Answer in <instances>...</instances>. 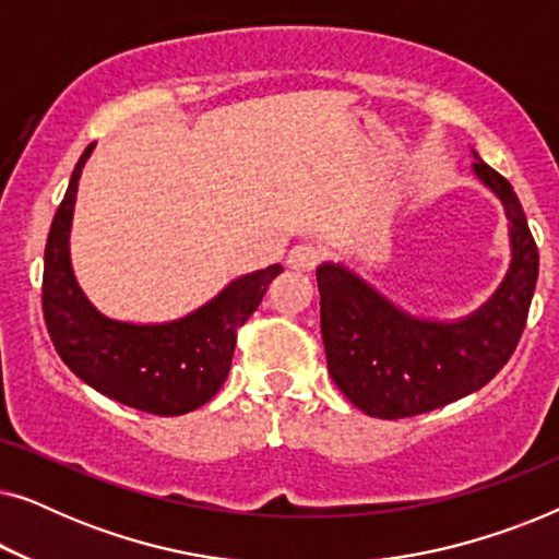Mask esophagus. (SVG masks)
Listing matches in <instances>:
<instances>
[{
	"label": "esophagus",
	"instance_id": "obj_1",
	"mask_svg": "<svg viewBox=\"0 0 559 559\" xmlns=\"http://www.w3.org/2000/svg\"><path fill=\"white\" fill-rule=\"evenodd\" d=\"M320 262V249L312 247V243H297V247L289 249L287 254V266H293L297 272H312Z\"/></svg>",
	"mask_w": 559,
	"mask_h": 559
}]
</instances>
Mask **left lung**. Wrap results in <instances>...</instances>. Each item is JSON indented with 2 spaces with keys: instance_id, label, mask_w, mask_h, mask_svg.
<instances>
[{
  "instance_id": "obj_1",
  "label": "left lung",
  "mask_w": 559,
  "mask_h": 559,
  "mask_svg": "<svg viewBox=\"0 0 559 559\" xmlns=\"http://www.w3.org/2000/svg\"><path fill=\"white\" fill-rule=\"evenodd\" d=\"M473 173L503 203L511 264L499 289L453 323L417 318L343 264L316 270L328 371L346 400L379 419L415 417L478 392L514 354L530 316L539 251L507 178L476 152Z\"/></svg>"
}]
</instances>
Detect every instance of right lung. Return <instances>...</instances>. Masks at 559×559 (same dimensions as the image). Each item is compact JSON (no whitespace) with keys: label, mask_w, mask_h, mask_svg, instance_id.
<instances>
[{"label":"right lung","mask_w":559,"mask_h":559,"mask_svg":"<svg viewBox=\"0 0 559 559\" xmlns=\"http://www.w3.org/2000/svg\"><path fill=\"white\" fill-rule=\"evenodd\" d=\"M88 144L68 182L45 243L43 312L58 356L81 381L127 407L159 417L203 407L231 369L236 331L259 308L280 264L234 280L203 308L170 323L136 325L98 312L75 282L71 221Z\"/></svg>","instance_id":"add662e5"}]
</instances>
